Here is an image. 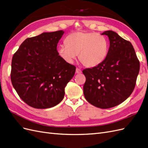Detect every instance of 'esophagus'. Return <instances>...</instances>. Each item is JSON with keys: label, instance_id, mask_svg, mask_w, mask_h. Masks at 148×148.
Instances as JSON below:
<instances>
[{"label": "esophagus", "instance_id": "1", "mask_svg": "<svg viewBox=\"0 0 148 148\" xmlns=\"http://www.w3.org/2000/svg\"><path fill=\"white\" fill-rule=\"evenodd\" d=\"M82 70L81 69H78V68H77L76 69V73H77V74H80V73H82Z\"/></svg>", "mask_w": 148, "mask_h": 148}]
</instances>
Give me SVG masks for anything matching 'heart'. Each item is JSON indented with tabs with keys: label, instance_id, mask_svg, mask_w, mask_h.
<instances>
[{
	"label": "heart",
	"instance_id": "obj_1",
	"mask_svg": "<svg viewBox=\"0 0 148 148\" xmlns=\"http://www.w3.org/2000/svg\"><path fill=\"white\" fill-rule=\"evenodd\" d=\"M65 43L57 48L58 55L68 64L78 59L86 67L92 68L104 61L109 51L107 39L97 33L75 32L65 38Z\"/></svg>",
	"mask_w": 148,
	"mask_h": 148
}]
</instances>
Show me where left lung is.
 I'll list each match as a JSON object with an SVG mask.
<instances>
[{"label":"left lung","mask_w":148,"mask_h":148,"mask_svg":"<svg viewBox=\"0 0 148 148\" xmlns=\"http://www.w3.org/2000/svg\"><path fill=\"white\" fill-rule=\"evenodd\" d=\"M101 34L109 38L108 53L102 63L83 71L86 77L83 93L91 104L109 109L131 95L140 71V62L130 42L111 30Z\"/></svg>","instance_id":"obj_1"}]
</instances>
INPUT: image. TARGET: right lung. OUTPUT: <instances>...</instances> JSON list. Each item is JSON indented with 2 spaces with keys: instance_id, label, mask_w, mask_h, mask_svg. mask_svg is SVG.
I'll list each match as a JSON object with an SVG mask.
<instances>
[{
  "instance_id": "obj_1",
  "label": "right lung",
  "mask_w": 148,
  "mask_h": 148,
  "mask_svg": "<svg viewBox=\"0 0 148 148\" xmlns=\"http://www.w3.org/2000/svg\"><path fill=\"white\" fill-rule=\"evenodd\" d=\"M64 31L43 33L25 39L13 55L11 81L21 99L36 109L54 107L63 100L65 88L76 68L58 55Z\"/></svg>"
}]
</instances>
